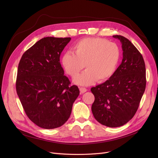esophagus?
<instances>
[{"instance_id": "34e87169", "label": "esophagus", "mask_w": 158, "mask_h": 158, "mask_svg": "<svg viewBox=\"0 0 158 158\" xmlns=\"http://www.w3.org/2000/svg\"><path fill=\"white\" fill-rule=\"evenodd\" d=\"M79 90H80V92H81V94H84V93H85L86 92L87 89L84 88V87H80L79 88Z\"/></svg>"}]
</instances>
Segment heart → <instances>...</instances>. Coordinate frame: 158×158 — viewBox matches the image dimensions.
<instances>
[{"label":"heart","mask_w":158,"mask_h":158,"mask_svg":"<svg viewBox=\"0 0 158 158\" xmlns=\"http://www.w3.org/2000/svg\"><path fill=\"white\" fill-rule=\"evenodd\" d=\"M73 53L66 52L61 64L66 73L77 76L84 68L87 70L75 77L73 82L81 86H89L97 80L110 78L117 69L120 58V50L114 43L101 38H84L74 45Z\"/></svg>","instance_id":"1"}]
</instances>
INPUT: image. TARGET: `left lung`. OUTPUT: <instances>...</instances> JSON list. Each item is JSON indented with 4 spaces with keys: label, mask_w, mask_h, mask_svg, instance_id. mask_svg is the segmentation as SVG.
Instances as JSON below:
<instances>
[{
    "label": "left lung",
    "mask_w": 158,
    "mask_h": 158,
    "mask_svg": "<svg viewBox=\"0 0 158 158\" xmlns=\"http://www.w3.org/2000/svg\"><path fill=\"white\" fill-rule=\"evenodd\" d=\"M113 36L120 41L123 59L108 80L91 88L95 96L92 111L100 123L117 127L135 116L145 89L146 70L142 55L135 46L122 36Z\"/></svg>",
    "instance_id": "obj_1"
}]
</instances>
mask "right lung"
Segmentation results:
<instances>
[{
  "instance_id": "right-lung-1",
  "label": "right lung",
  "mask_w": 158,
  "mask_h": 158,
  "mask_svg": "<svg viewBox=\"0 0 158 158\" xmlns=\"http://www.w3.org/2000/svg\"><path fill=\"white\" fill-rule=\"evenodd\" d=\"M70 38L46 37L22 55L19 64L16 89L28 118L47 129L61 127L69 118L79 95L70 86L60 62Z\"/></svg>"
}]
</instances>
